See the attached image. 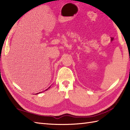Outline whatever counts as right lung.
I'll list each match as a JSON object with an SVG mask.
<instances>
[{"instance_id": "right-lung-1", "label": "right lung", "mask_w": 130, "mask_h": 130, "mask_svg": "<svg viewBox=\"0 0 130 130\" xmlns=\"http://www.w3.org/2000/svg\"><path fill=\"white\" fill-rule=\"evenodd\" d=\"M50 88V87H49V88H48V89H49V88ZM48 89H46V90H48ZM39 93H40V92ZM37 94H38V93H37Z\"/></svg>"}]
</instances>
